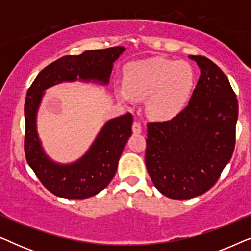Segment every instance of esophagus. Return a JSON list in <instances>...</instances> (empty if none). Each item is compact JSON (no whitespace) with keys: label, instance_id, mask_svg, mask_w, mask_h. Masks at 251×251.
Returning <instances> with one entry per match:
<instances>
[{"label":"esophagus","instance_id":"obj_1","mask_svg":"<svg viewBox=\"0 0 251 251\" xmlns=\"http://www.w3.org/2000/svg\"><path fill=\"white\" fill-rule=\"evenodd\" d=\"M132 132L135 133V135H139V133H142V126H140L139 122H133Z\"/></svg>","mask_w":251,"mask_h":251}]
</instances>
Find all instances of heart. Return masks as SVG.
I'll return each mask as SVG.
<instances>
[{
  "label": "heart",
  "mask_w": 251,
  "mask_h": 251,
  "mask_svg": "<svg viewBox=\"0 0 251 251\" xmlns=\"http://www.w3.org/2000/svg\"><path fill=\"white\" fill-rule=\"evenodd\" d=\"M194 82L191 65L153 57L136 61L126 68L123 90L116 91V96L121 102L146 99L149 118L155 121H169L187 105Z\"/></svg>",
  "instance_id": "heart-1"
}]
</instances>
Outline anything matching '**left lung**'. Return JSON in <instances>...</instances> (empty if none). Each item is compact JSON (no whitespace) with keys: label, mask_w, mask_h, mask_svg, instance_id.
<instances>
[{"label":"left lung","mask_w":251,"mask_h":251,"mask_svg":"<svg viewBox=\"0 0 251 251\" xmlns=\"http://www.w3.org/2000/svg\"><path fill=\"white\" fill-rule=\"evenodd\" d=\"M188 58L201 75L187 107L170 121L147 125V171L156 190L175 200L214 186L232 157L238 121V99L226 75L208 58Z\"/></svg>","instance_id":"1"}]
</instances>
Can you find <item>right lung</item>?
<instances>
[{"instance_id": "right-lung-1", "label": "right lung", "mask_w": 251, "mask_h": 251, "mask_svg": "<svg viewBox=\"0 0 251 251\" xmlns=\"http://www.w3.org/2000/svg\"><path fill=\"white\" fill-rule=\"evenodd\" d=\"M125 47L90 50L78 56H65L40 72L27 91L25 101V154L43 186L65 199H87L104 190L114 177L122 151L131 136L132 116L108 120L83 155L60 163L48 155L37 132V114L47 89L66 82L109 84L113 65Z\"/></svg>"}]
</instances>
